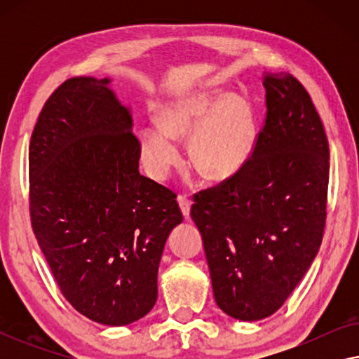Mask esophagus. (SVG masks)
<instances>
[{"mask_svg": "<svg viewBox=\"0 0 359 359\" xmlns=\"http://www.w3.org/2000/svg\"><path fill=\"white\" fill-rule=\"evenodd\" d=\"M178 204H180L181 214L184 215V219H188L191 212V201L186 198V196H178Z\"/></svg>", "mask_w": 359, "mask_h": 359, "instance_id": "1", "label": "esophagus"}]
</instances>
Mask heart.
Instances as JSON below:
<instances>
[{
    "mask_svg": "<svg viewBox=\"0 0 359 359\" xmlns=\"http://www.w3.org/2000/svg\"><path fill=\"white\" fill-rule=\"evenodd\" d=\"M160 126L139 132V154L155 180H165L181 163L176 139L189 137V156L196 170L209 180H227L243 168L255 149V117L250 102L227 93L199 95L165 106Z\"/></svg>",
    "mask_w": 359,
    "mask_h": 359,
    "instance_id": "heart-1",
    "label": "heart"
}]
</instances>
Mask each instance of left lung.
<instances>
[{
	"instance_id": "left-lung-1",
	"label": "left lung",
	"mask_w": 359,
	"mask_h": 359,
	"mask_svg": "<svg viewBox=\"0 0 359 359\" xmlns=\"http://www.w3.org/2000/svg\"><path fill=\"white\" fill-rule=\"evenodd\" d=\"M266 122L238 173L201 191L191 219L203 235L214 299L243 322L281 309L318 253L330 151L316 106L286 72H264Z\"/></svg>"
}]
</instances>
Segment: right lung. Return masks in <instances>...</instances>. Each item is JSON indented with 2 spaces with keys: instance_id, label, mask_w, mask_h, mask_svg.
Here are the masks:
<instances>
[{
  "instance_id": "obj_1",
  "label": "right lung",
  "mask_w": 359,
  "mask_h": 359,
  "mask_svg": "<svg viewBox=\"0 0 359 359\" xmlns=\"http://www.w3.org/2000/svg\"><path fill=\"white\" fill-rule=\"evenodd\" d=\"M111 78L62 83L29 147L31 219L60 291L93 322L122 327L156 302L166 238L183 222L175 193L139 171L132 111Z\"/></svg>"
}]
</instances>
